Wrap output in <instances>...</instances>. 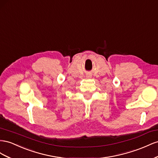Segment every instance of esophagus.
I'll list each match as a JSON object with an SVG mask.
<instances>
[{
    "label": "esophagus",
    "instance_id": "esophagus-1",
    "mask_svg": "<svg viewBox=\"0 0 158 158\" xmlns=\"http://www.w3.org/2000/svg\"><path fill=\"white\" fill-rule=\"evenodd\" d=\"M87 79L91 78V75H87Z\"/></svg>",
    "mask_w": 158,
    "mask_h": 158
}]
</instances>
